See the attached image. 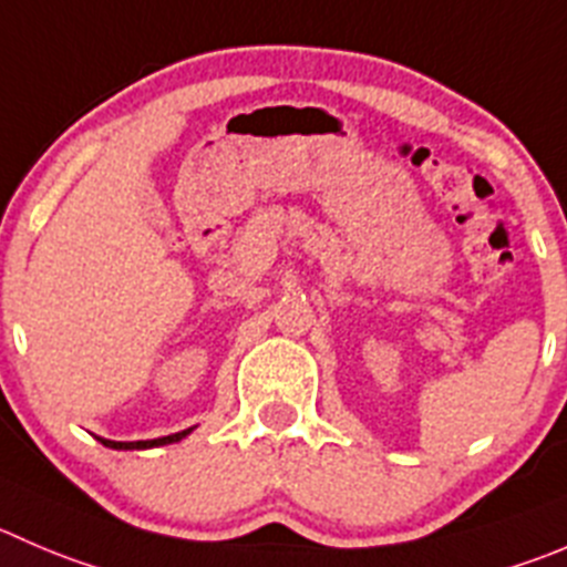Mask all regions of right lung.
<instances>
[{
    "label": "right lung",
    "instance_id": "right-lung-1",
    "mask_svg": "<svg viewBox=\"0 0 567 567\" xmlns=\"http://www.w3.org/2000/svg\"><path fill=\"white\" fill-rule=\"evenodd\" d=\"M192 431H194V425H192V429H186V431H177V434H169V436H158V440L116 442V440H102V436H96V440H100L102 445H105V449H125V451H131V449H155V445H166V442H177V440H183V436H186V434H192Z\"/></svg>",
    "mask_w": 567,
    "mask_h": 567
}]
</instances>
